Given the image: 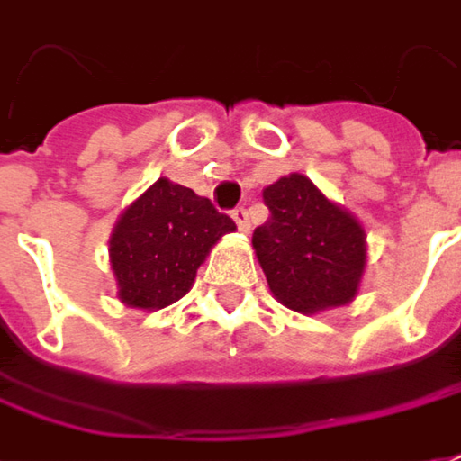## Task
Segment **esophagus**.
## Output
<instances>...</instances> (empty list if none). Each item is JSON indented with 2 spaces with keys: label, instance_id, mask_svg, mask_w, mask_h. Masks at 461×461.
Segmentation results:
<instances>
[{
  "label": "esophagus",
  "instance_id": "34e87169",
  "mask_svg": "<svg viewBox=\"0 0 461 461\" xmlns=\"http://www.w3.org/2000/svg\"><path fill=\"white\" fill-rule=\"evenodd\" d=\"M231 219H234V224L240 227V231H249V212H247V209H242V206L234 209V212H231Z\"/></svg>",
  "mask_w": 461,
  "mask_h": 461
}]
</instances>
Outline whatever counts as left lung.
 Returning a JSON list of instances; mask_svg holds the SVG:
<instances>
[{"label": "left lung", "mask_w": 461, "mask_h": 461, "mask_svg": "<svg viewBox=\"0 0 461 461\" xmlns=\"http://www.w3.org/2000/svg\"><path fill=\"white\" fill-rule=\"evenodd\" d=\"M270 209L252 247L273 295L298 313L349 303L367 262L365 230L313 183L291 173L262 191Z\"/></svg>", "instance_id": "left-lung-1"}]
</instances>
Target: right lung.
Masks as SVG:
<instances>
[{
  "mask_svg": "<svg viewBox=\"0 0 461 461\" xmlns=\"http://www.w3.org/2000/svg\"><path fill=\"white\" fill-rule=\"evenodd\" d=\"M234 221L191 188L158 178L132 201L109 240L117 295L130 309H166L191 291L212 247Z\"/></svg>",
  "mask_w": 461,
  "mask_h": 461,
  "instance_id": "1",
  "label": "right lung"
}]
</instances>
